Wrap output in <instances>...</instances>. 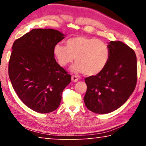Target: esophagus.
Returning a JSON list of instances; mask_svg holds the SVG:
<instances>
[{
    "mask_svg": "<svg viewBox=\"0 0 146 146\" xmlns=\"http://www.w3.org/2000/svg\"><path fill=\"white\" fill-rule=\"evenodd\" d=\"M78 80V78L76 76H75V75L71 76V80H72V82H77Z\"/></svg>",
    "mask_w": 146,
    "mask_h": 146,
    "instance_id": "34e87169",
    "label": "esophagus"
}]
</instances>
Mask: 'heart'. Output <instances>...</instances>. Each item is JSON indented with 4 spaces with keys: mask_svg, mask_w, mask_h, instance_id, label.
Segmentation results:
<instances>
[{
    "mask_svg": "<svg viewBox=\"0 0 146 146\" xmlns=\"http://www.w3.org/2000/svg\"><path fill=\"white\" fill-rule=\"evenodd\" d=\"M66 47L57 44L53 48V55L61 66L76 63L70 70L74 73L95 76L100 73L107 65L110 58V49L104 42L95 38L77 36L69 38Z\"/></svg>",
    "mask_w": 146,
    "mask_h": 146,
    "instance_id": "heart-1",
    "label": "heart"
}]
</instances>
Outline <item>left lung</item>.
I'll return each mask as SVG.
<instances>
[{"label": "left lung", "mask_w": 146, "mask_h": 146, "mask_svg": "<svg viewBox=\"0 0 146 146\" xmlns=\"http://www.w3.org/2000/svg\"><path fill=\"white\" fill-rule=\"evenodd\" d=\"M108 46L110 58L105 68L98 75L85 78V105L89 110L98 114L111 113L121 107L137 84L135 51L120 41H111Z\"/></svg>", "instance_id": "left-lung-1"}]
</instances>
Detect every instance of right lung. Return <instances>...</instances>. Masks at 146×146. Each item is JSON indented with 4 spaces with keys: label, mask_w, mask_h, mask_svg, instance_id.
<instances>
[{
    "label": "right lung",
    "mask_w": 146,
    "mask_h": 146,
    "mask_svg": "<svg viewBox=\"0 0 146 146\" xmlns=\"http://www.w3.org/2000/svg\"><path fill=\"white\" fill-rule=\"evenodd\" d=\"M65 35L53 29H33L14 42L9 62L11 84L20 99L40 113L57 109L71 75L54 58L53 48Z\"/></svg>",
    "instance_id": "right-lung-1"
}]
</instances>
